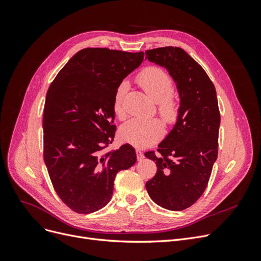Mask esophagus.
I'll use <instances>...</instances> for the list:
<instances>
[{"instance_id": "1", "label": "esophagus", "mask_w": 261, "mask_h": 261, "mask_svg": "<svg viewBox=\"0 0 261 261\" xmlns=\"http://www.w3.org/2000/svg\"><path fill=\"white\" fill-rule=\"evenodd\" d=\"M136 155H137V159H138V161H140V160H143L144 159V153L140 151V150H136Z\"/></svg>"}]
</instances>
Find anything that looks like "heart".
Masks as SVG:
<instances>
[{
	"label": "heart",
	"mask_w": 261,
	"mask_h": 261,
	"mask_svg": "<svg viewBox=\"0 0 261 261\" xmlns=\"http://www.w3.org/2000/svg\"><path fill=\"white\" fill-rule=\"evenodd\" d=\"M138 84L155 102H159V112L168 121H173L178 113V102L172 96L173 81L171 76L160 67H148L137 76ZM128 85L122 82L117 86L113 99V109L117 116L123 117L125 111L123 100ZM121 137L127 143L146 147L159 139L163 134V125L159 120H146L134 117L122 125Z\"/></svg>",
	"instance_id": "b5f03b06"
}]
</instances>
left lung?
<instances>
[{
  "mask_svg": "<svg viewBox=\"0 0 261 261\" xmlns=\"http://www.w3.org/2000/svg\"><path fill=\"white\" fill-rule=\"evenodd\" d=\"M145 53L148 61L169 70L180 99L174 127L156 152H145L158 168L146 188L160 207L180 211L200 198L218 158L217 92L204 69L183 49L164 46Z\"/></svg>",
  "mask_w": 261,
  "mask_h": 261,
  "instance_id": "8db88e82",
  "label": "left lung"
}]
</instances>
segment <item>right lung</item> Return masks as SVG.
Returning a JSON list of instances; mask_svg holds the SVG:
<instances>
[{
  "instance_id": "add662e5",
  "label": "right lung",
  "mask_w": 261,
  "mask_h": 261,
  "mask_svg": "<svg viewBox=\"0 0 261 261\" xmlns=\"http://www.w3.org/2000/svg\"><path fill=\"white\" fill-rule=\"evenodd\" d=\"M144 61V52L107 48L77 52L54 78L43 111V159L54 191L77 213L103 208L117 172L136 162L130 145L109 151L114 139V93Z\"/></svg>"
}]
</instances>
